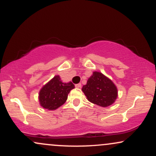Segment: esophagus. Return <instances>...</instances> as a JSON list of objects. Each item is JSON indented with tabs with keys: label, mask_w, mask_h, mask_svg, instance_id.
I'll return each instance as SVG.
<instances>
[{
	"label": "esophagus",
	"mask_w": 156,
	"mask_h": 156,
	"mask_svg": "<svg viewBox=\"0 0 156 156\" xmlns=\"http://www.w3.org/2000/svg\"><path fill=\"white\" fill-rule=\"evenodd\" d=\"M76 88H80V87H81V83H79L76 84Z\"/></svg>",
	"instance_id": "34e87169"
}]
</instances>
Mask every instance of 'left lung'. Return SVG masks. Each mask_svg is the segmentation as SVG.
Masks as SVG:
<instances>
[{
  "label": "left lung",
  "mask_w": 156,
  "mask_h": 156,
  "mask_svg": "<svg viewBox=\"0 0 156 156\" xmlns=\"http://www.w3.org/2000/svg\"><path fill=\"white\" fill-rule=\"evenodd\" d=\"M91 103L102 107L112 105L117 98V89L114 83L104 75L94 72L82 88Z\"/></svg>",
  "instance_id": "8db88e82"
}]
</instances>
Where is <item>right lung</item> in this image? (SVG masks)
Wrapping results in <instances>:
<instances>
[{
    "mask_svg": "<svg viewBox=\"0 0 156 156\" xmlns=\"http://www.w3.org/2000/svg\"><path fill=\"white\" fill-rule=\"evenodd\" d=\"M74 88L75 86L72 82L62 83L60 77L55 76L39 92L40 105L48 110H55L65 103L68 94Z\"/></svg>",
    "mask_w": 156,
    "mask_h": 156,
    "instance_id": "1",
    "label": "right lung"
}]
</instances>
